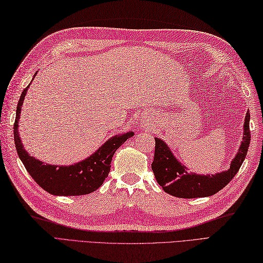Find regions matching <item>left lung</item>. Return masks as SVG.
I'll return each instance as SVG.
<instances>
[{"label": "left lung", "mask_w": 263, "mask_h": 263, "mask_svg": "<svg viewBox=\"0 0 263 263\" xmlns=\"http://www.w3.org/2000/svg\"><path fill=\"white\" fill-rule=\"evenodd\" d=\"M243 128V141L238 148V153L232 161L231 167L225 172L211 176L189 173L186 167L174 157L168 146L161 139L155 138V157L152 168L156 180L166 193L174 195L176 198H202L220 191L236 175L247 157L251 141L250 111L245 116Z\"/></svg>", "instance_id": "8db88e82"}]
</instances>
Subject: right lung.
<instances>
[{
    "mask_svg": "<svg viewBox=\"0 0 263 263\" xmlns=\"http://www.w3.org/2000/svg\"><path fill=\"white\" fill-rule=\"evenodd\" d=\"M28 88L29 86L24 89L20 96L18 106H16L15 122L13 125L16 153H18L22 164L25 165L27 172L29 173L39 186L54 195L68 197V195H83L96 191L99 186H102L105 178L108 176L111 158H113L115 152L127 139L133 137L135 133L130 131L123 133V135L111 137L90 157L74 165L57 166L44 164L43 161L31 157L26 152L19 137L18 123L20 119L21 106L24 103Z\"/></svg>",
    "mask_w": 263,
    "mask_h": 263,
    "instance_id": "obj_1",
    "label": "right lung"
}]
</instances>
